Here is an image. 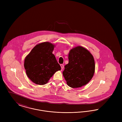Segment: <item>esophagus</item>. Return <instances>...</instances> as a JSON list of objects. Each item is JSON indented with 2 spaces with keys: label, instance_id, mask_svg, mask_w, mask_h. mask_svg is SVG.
<instances>
[{
  "label": "esophagus",
  "instance_id": "obj_1",
  "mask_svg": "<svg viewBox=\"0 0 122 122\" xmlns=\"http://www.w3.org/2000/svg\"><path fill=\"white\" fill-rule=\"evenodd\" d=\"M60 66H61V69L62 70H63V69L64 68V64H60Z\"/></svg>",
  "mask_w": 122,
  "mask_h": 122
}]
</instances>
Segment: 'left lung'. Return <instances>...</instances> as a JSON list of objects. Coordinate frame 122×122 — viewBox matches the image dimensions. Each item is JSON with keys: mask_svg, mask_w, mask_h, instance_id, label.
<instances>
[{"mask_svg": "<svg viewBox=\"0 0 122 122\" xmlns=\"http://www.w3.org/2000/svg\"><path fill=\"white\" fill-rule=\"evenodd\" d=\"M69 63L64 66L63 74L67 85L72 88L81 87L93 77L95 69L93 56L87 49L78 46L69 54Z\"/></svg>", "mask_w": 122, "mask_h": 122, "instance_id": "left-lung-1", "label": "left lung"}]
</instances>
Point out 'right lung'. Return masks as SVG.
<instances>
[{"label": "right lung", "mask_w": 122, "mask_h": 122, "mask_svg": "<svg viewBox=\"0 0 122 122\" xmlns=\"http://www.w3.org/2000/svg\"><path fill=\"white\" fill-rule=\"evenodd\" d=\"M54 45L48 42L36 45L25 57L24 67L29 79L35 84H46L57 71L61 70L54 54Z\"/></svg>", "instance_id": "1"}]
</instances>
